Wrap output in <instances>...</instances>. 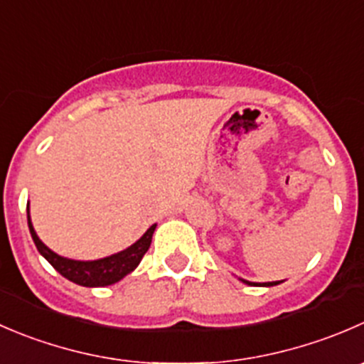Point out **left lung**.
Returning <instances> with one entry per match:
<instances>
[{
    "mask_svg": "<svg viewBox=\"0 0 364 364\" xmlns=\"http://www.w3.org/2000/svg\"><path fill=\"white\" fill-rule=\"evenodd\" d=\"M242 281L245 284H249V287H276V284L281 283V281H272V283H250V281H245V279Z\"/></svg>",
    "mask_w": 364,
    "mask_h": 364,
    "instance_id": "1",
    "label": "left lung"
}]
</instances>
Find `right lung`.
<instances>
[{"mask_svg":"<svg viewBox=\"0 0 364 364\" xmlns=\"http://www.w3.org/2000/svg\"><path fill=\"white\" fill-rule=\"evenodd\" d=\"M28 228H30L31 238H33L35 245H37L38 252L46 257V259L51 263V267L55 268L58 274H62L65 279L73 281V283L80 284V287H110V284L117 283L122 277H126L128 274H132L139 263L142 261L144 254L147 252L151 245V240H153V232L156 229V224L151 225L146 232H144L142 238L136 240L133 245H129L128 249L121 250L117 254H112V256L103 257V259H94V261H76L69 259V257H62L56 252H53L49 247H46L41 242V238L35 232L33 225L30 220V211H28Z\"/></svg>","mask_w":364,"mask_h":364,"instance_id":"obj_1","label":"right lung"}]
</instances>
